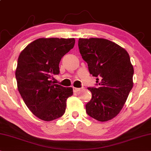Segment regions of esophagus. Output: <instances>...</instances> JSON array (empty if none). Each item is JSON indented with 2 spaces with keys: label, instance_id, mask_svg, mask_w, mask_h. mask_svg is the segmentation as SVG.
Instances as JSON below:
<instances>
[{
  "label": "esophagus",
  "instance_id": "1",
  "mask_svg": "<svg viewBox=\"0 0 151 151\" xmlns=\"http://www.w3.org/2000/svg\"><path fill=\"white\" fill-rule=\"evenodd\" d=\"M79 90H81V88H73V91L74 92H79Z\"/></svg>",
  "mask_w": 151,
  "mask_h": 151
}]
</instances>
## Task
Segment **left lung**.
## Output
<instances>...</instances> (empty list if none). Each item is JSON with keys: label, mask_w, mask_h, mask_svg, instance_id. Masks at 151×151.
<instances>
[{"label": "left lung", "mask_w": 151, "mask_h": 151, "mask_svg": "<svg viewBox=\"0 0 151 151\" xmlns=\"http://www.w3.org/2000/svg\"><path fill=\"white\" fill-rule=\"evenodd\" d=\"M80 54L97 88H88L92 99L86 105L88 115L107 122L117 115L133 86V66L127 51L105 39H79Z\"/></svg>", "instance_id": "left-lung-1"}]
</instances>
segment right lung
I'll use <instances>...</instances> for the list:
<instances>
[{"mask_svg": "<svg viewBox=\"0 0 151 151\" xmlns=\"http://www.w3.org/2000/svg\"><path fill=\"white\" fill-rule=\"evenodd\" d=\"M74 43V39L41 38L26 46L18 59V90L30 111L43 121L61 117L73 94L72 88L53 84L51 78L59 74L61 58Z\"/></svg>", "mask_w": 151, "mask_h": 151, "instance_id": "right-lung-1", "label": "right lung"}]
</instances>
